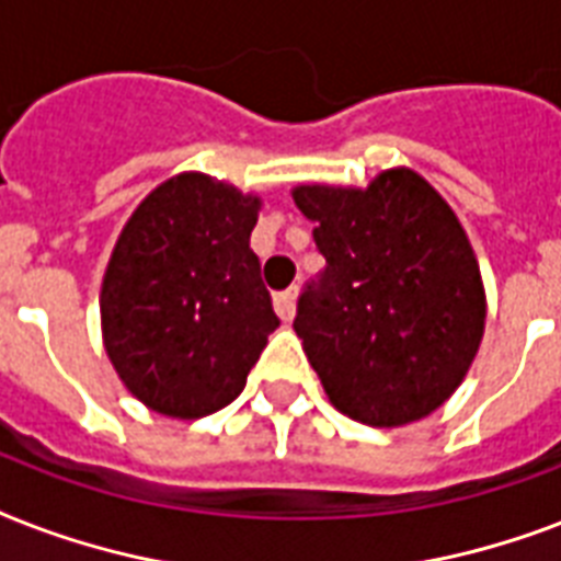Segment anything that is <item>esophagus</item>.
Masks as SVG:
<instances>
[{
  "instance_id": "1",
  "label": "esophagus",
  "mask_w": 561,
  "mask_h": 561,
  "mask_svg": "<svg viewBox=\"0 0 561 561\" xmlns=\"http://www.w3.org/2000/svg\"><path fill=\"white\" fill-rule=\"evenodd\" d=\"M273 306H276V314H279L285 323H290L294 314H297V288H288L282 290V294H276V297H273Z\"/></svg>"
}]
</instances>
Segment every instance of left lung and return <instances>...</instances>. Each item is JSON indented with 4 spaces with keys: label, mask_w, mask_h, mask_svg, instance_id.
<instances>
[{
    "label": "left lung",
    "mask_w": 561,
    "mask_h": 561,
    "mask_svg": "<svg viewBox=\"0 0 561 561\" xmlns=\"http://www.w3.org/2000/svg\"><path fill=\"white\" fill-rule=\"evenodd\" d=\"M325 271L294 332L343 416L401 427L451 399L478 355L486 290L454 209L413 169L367 188L297 186Z\"/></svg>",
    "instance_id": "left-lung-1"
}]
</instances>
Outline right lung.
Wrapping results in <instances>:
<instances>
[{"label":"right lung","instance_id":"right-lung-1","mask_svg":"<svg viewBox=\"0 0 561 561\" xmlns=\"http://www.w3.org/2000/svg\"><path fill=\"white\" fill-rule=\"evenodd\" d=\"M259 209V194L183 171L118 232L101 282V337L122 383L153 413L227 408L279 325L250 250Z\"/></svg>","mask_w":561,"mask_h":561}]
</instances>
